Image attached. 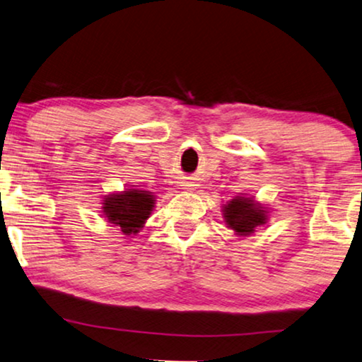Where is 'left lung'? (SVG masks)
Returning <instances> with one entry per match:
<instances>
[{"label":"left lung","mask_w":362,"mask_h":362,"mask_svg":"<svg viewBox=\"0 0 362 362\" xmlns=\"http://www.w3.org/2000/svg\"><path fill=\"white\" fill-rule=\"evenodd\" d=\"M222 216L226 226L237 235H250L257 227L267 224V209L255 202L254 197H234L224 206Z\"/></svg>","instance_id":"obj_1"}]
</instances>
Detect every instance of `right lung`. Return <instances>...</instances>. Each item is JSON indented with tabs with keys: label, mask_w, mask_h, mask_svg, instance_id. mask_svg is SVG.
<instances>
[{
	"label": "right lung",
	"mask_w": 362,
	"mask_h": 362,
	"mask_svg": "<svg viewBox=\"0 0 362 362\" xmlns=\"http://www.w3.org/2000/svg\"><path fill=\"white\" fill-rule=\"evenodd\" d=\"M102 204V212L108 222L120 227L125 235H132L143 229L155 207V196L150 191L127 189L105 196Z\"/></svg>",
	"instance_id": "add662e5"
}]
</instances>
